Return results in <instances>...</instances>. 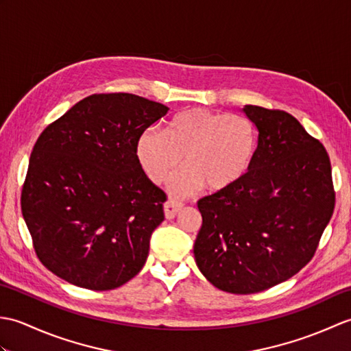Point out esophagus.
I'll use <instances>...</instances> for the list:
<instances>
[{
	"instance_id": "34e87169",
	"label": "esophagus",
	"mask_w": 351,
	"mask_h": 351,
	"mask_svg": "<svg viewBox=\"0 0 351 351\" xmlns=\"http://www.w3.org/2000/svg\"><path fill=\"white\" fill-rule=\"evenodd\" d=\"M182 202L181 200H176V199H169L166 204H164V213H166V219H173L176 213L181 210L182 208Z\"/></svg>"
}]
</instances>
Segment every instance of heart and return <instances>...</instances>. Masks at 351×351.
<instances>
[{"label":"heart","mask_w":351,"mask_h":351,"mask_svg":"<svg viewBox=\"0 0 351 351\" xmlns=\"http://www.w3.org/2000/svg\"><path fill=\"white\" fill-rule=\"evenodd\" d=\"M258 146L256 126L249 117L191 108L170 122L169 131L147 128L137 140V160L154 182L166 181L184 160L187 166L171 178L175 195H189L206 184L223 190L249 170Z\"/></svg>","instance_id":"1"}]
</instances>
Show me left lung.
Segmentation results:
<instances>
[{"instance_id": "8db88e82", "label": "left lung", "mask_w": 351, "mask_h": 351, "mask_svg": "<svg viewBox=\"0 0 351 351\" xmlns=\"http://www.w3.org/2000/svg\"><path fill=\"white\" fill-rule=\"evenodd\" d=\"M259 131L240 181L197 200L199 270L214 287L253 294L293 278L314 258L335 210L330 158L283 110L244 106Z\"/></svg>"}]
</instances>
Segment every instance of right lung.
Masks as SVG:
<instances>
[{
	"mask_svg": "<svg viewBox=\"0 0 351 351\" xmlns=\"http://www.w3.org/2000/svg\"><path fill=\"white\" fill-rule=\"evenodd\" d=\"M169 108L132 93H95L36 140L21 210L40 263L81 288L123 285L145 265L166 193L137 160V140Z\"/></svg>",
	"mask_w": 351,
	"mask_h": 351,
	"instance_id": "obj_1",
	"label": "right lung"
}]
</instances>
